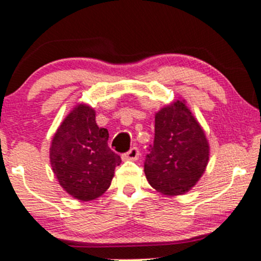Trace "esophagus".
Instances as JSON below:
<instances>
[{
	"instance_id": "1",
	"label": "esophagus",
	"mask_w": 261,
	"mask_h": 261,
	"mask_svg": "<svg viewBox=\"0 0 261 261\" xmlns=\"http://www.w3.org/2000/svg\"><path fill=\"white\" fill-rule=\"evenodd\" d=\"M139 156H140L139 148L133 147V148H130V151H127V152L122 154L121 157L124 161H136V160L139 159Z\"/></svg>"
}]
</instances>
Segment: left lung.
Segmentation results:
<instances>
[{
    "label": "left lung",
    "mask_w": 261,
    "mask_h": 261,
    "mask_svg": "<svg viewBox=\"0 0 261 261\" xmlns=\"http://www.w3.org/2000/svg\"><path fill=\"white\" fill-rule=\"evenodd\" d=\"M210 144L185 100L160 109L154 115V140L146 156L145 174L151 187L167 196L188 192L204 173Z\"/></svg>",
    "instance_id": "8db88e82"
}]
</instances>
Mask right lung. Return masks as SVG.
<instances>
[{"mask_svg":"<svg viewBox=\"0 0 261 261\" xmlns=\"http://www.w3.org/2000/svg\"><path fill=\"white\" fill-rule=\"evenodd\" d=\"M109 133L99 127L95 110L75 105L54 134L49 148L51 170L73 198L93 200L104 194L121 159L108 146Z\"/></svg>","mask_w":261,"mask_h":261,"instance_id":"right-lung-1","label":"right lung"}]
</instances>
